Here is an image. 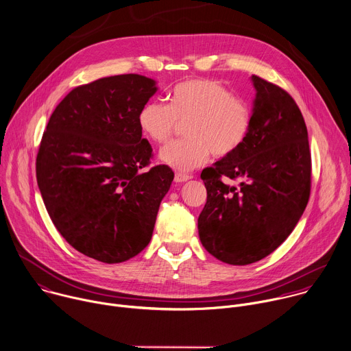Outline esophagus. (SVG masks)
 <instances>
[{"instance_id":"esophagus-1","label":"esophagus","mask_w":351,"mask_h":351,"mask_svg":"<svg viewBox=\"0 0 351 351\" xmlns=\"http://www.w3.org/2000/svg\"><path fill=\"white\" fill-rule=\"evenodd\" d=\"M193 176L190 173H184V172H176L175 173V182L176 183H183V182H187L189 179H191Z\"/></svg>"}]
</instances>
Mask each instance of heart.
Segmentation results:
<instances>
[{
	"label": "heart",
	"instance_id": "obj_1",
	"mask_svg": "<svg viewBox=\"0 0 351 351\" xmlns=\"http://www.w3.org/2000/svg\"><path fill=\"white\" fill-rule=\"evenodd\" d=\"M179 124H187V139L165 146L160 158L186 172L205 164L212 154L224 158L237 153L251 134L254 108L220 81L198 78L176 84L168 93V104L147 101L138 114L142 134L157 145L167 143Z\"/></svg>",
	"mask_w": 351,
	"mask_h": 351
}]
</instances>
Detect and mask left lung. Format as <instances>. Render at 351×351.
<instances>
[{
	"mask_svg": "<svg viewBox=\"0 0 351 351\" xmlns=\"http://www.w3.org/2000/svg\"><path fill=\"white\" fill-rule=\"evenodd\" d=\"M254 124L244 146L206 168V204L198 217L204 248L216 259L245 266L276 251L308 202L311 154L303 115L292 96L252 75ZM228 177L238 184L230 186Z\"/></svg>",
	"mask_w": 351,
	"mask_h": 351,
	"instance_id": "1",
	"label": "left lung"
}]
</instances>
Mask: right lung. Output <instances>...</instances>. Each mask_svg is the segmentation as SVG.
Instances as JSON below:
<instances>
[{"mask_svg": "<svg viewBox=\"0 0 351 351\" xmlns=\"http://www.w3.org/2000/svg\"><path fill=\"white\" fill-rule=\"evenodd\" d=\"M156 92V81L139 74L80 85L56 106L40 143L37 183L55 227L103 263L125 262L149 245L173 180L168 165L147 169L153 149L138 125Z\"/></svg>", "mask_w": 351, "mask_h": 351, "instance_id": "add662e5", "label": "right lung"}]
</instances>
